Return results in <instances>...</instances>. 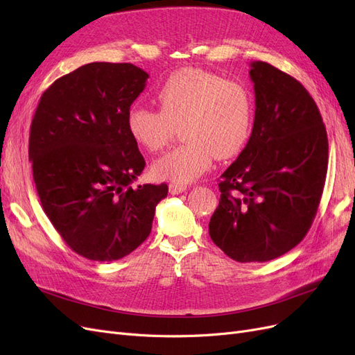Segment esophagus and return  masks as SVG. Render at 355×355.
Wrapping results in <instances>:
<instances>
[{
    "instance_id": "1",
    "label": "esophagus",
    "mask_w": 355,
    "mask_h": 355,
    "mask_svg": "<svg viewBox=\"0 0 355 355\" xmlns=\"http://www.w3.org/2000/svg\"><path fill=\"white\" fill-rule=\"evenodd\" d=\"M187 191V187L185 185H179V184H170L168 185V192L171 196H178V194H182V192Z\"/></svg>"
}]
</instances>
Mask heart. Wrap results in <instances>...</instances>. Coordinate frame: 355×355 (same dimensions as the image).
<instances>
[{"instance_id":"obj_1","label":"heart","mask_w":355,"mask_h":355,"mask_svg":"<svg viewBox=\"0 0 355 355\" xmlns=\"http://www.w3.org/2000/svg\"><path fill=\"white\" fill-rule=\"evenodd\" d=\"M158 110L133 105L125 125L133 141L157 153L182 123L185 144L157 158L153 173L171 184H189L207 171L214 157L237 155L250 136L253 102L241 83L216 73L187 68L171 73L159 85Z\"/></svg>"}]
</instances>
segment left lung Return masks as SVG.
<instances>
[{
  "label": "left lung",
  "mask_w": 355,
  "mask_h": 355,
  "mask_svg": "<svg viewBox=\"0 0 355 355\" xmlns=\"http://www.w3.org/2000/svg\"><path fill=\"white\" fill-rule=\"evenodd\" d=\"M249 73L256 105L252 135L220 176L209 234L234 261L266 262L292 250L311 228L326 182L329 142L302 84L259 60Z\"/></svg>",
  "instance_id": "1"
}]
</instances>
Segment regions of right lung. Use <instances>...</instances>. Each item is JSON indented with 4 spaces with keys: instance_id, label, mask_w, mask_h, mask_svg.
Listing matches in <instances>:
<instances>
[{
    "instance_id": "add662e5",
    "label": "right lung",
    "mask_w": 355,
    "mask_h": 355,
    "mask_svg": "<svg viewBox=\"0 0 355 355\" xmlns=\"http://www.w3.org/2000/svg\"><path fill=\"white\" fill-rule=\"evenodd\" d=\"M149 75L132 63H87L42 93L29 133L41 206L71 249L111 262L137 249L153 228L161 185L130 187L145 159L125 125Z\"/></svg>"
}]
</instances>
